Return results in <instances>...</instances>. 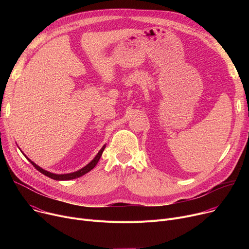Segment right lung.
I'll return each mask as SVG.
<instances>
[{
  "instance_id": "right-lung-1",
  "label": "right lung",
  "mask_w": 249,
  "mask_h": 249,
  "mask_svg": "<svg viewBox=\"0 0 249 249\" xmlns=\"http://www.w3.org/2000/svg\"><path fill=\"white\" fill-rule=\"evenodd\" d=\"M104 149H105V146H103V147L101 148V150L98 152V154L96 155V157H95L88 165H86L85 167H83L82 169H80V170H78V171H75V172H72V173H67V174H55V173H51V172H49V171H46V170L42 169L41 167H39L38 165H36L34 162H32L30 160H28L32 163V165H33L35 168H36L38 171H40L41 173H43L44 175L50 177V178H52V179H54V180H71V179L78 178V177H81V176H83L84 174H86V173H88L89 171H90V170L96 165V163L98 162V160H99V159H100V157H101L102 152L104 151Z\"/></svg>"
}]
</instances>
